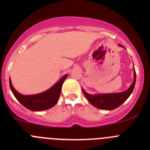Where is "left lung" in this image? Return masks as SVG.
<instances>
[{
  "label": "left lung",
  "mask_w": 150,
  "mask_h": 150,
  "mask_svg": "<svg viewBox=\"0 0 150 150\" xmlns=\"http://www.w3.org/2000/svg\"><path fill=\"white\" fill-rule=\"evenodd\" d=\"M120 47H123L121 44H118ZM135 81H136V73H135V68H134V81L130 85L129 89L124 92L119 93H110V94H97V95H89L86 93L83 89V93L89 103L94 107L98 109L104 110H112L121 106L123 103L127 100L132 94L135 87Z\"/></svg>",
  "instance_id": "left-lung-1"
}]
</instances>
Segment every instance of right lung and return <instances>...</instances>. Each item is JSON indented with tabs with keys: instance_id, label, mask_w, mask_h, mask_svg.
I'll use <instances>...</instances> for the list:
<instances>
[{
	"instance_id": "add662e5",
	"label": "right lung",
	"mask_w": 150,
	"mask_h": 150,
	"mask_svg": "<svg viewBox=\"0 0 150 150\" xmlns=\"http://www.w3.org/2000/svg\"><path fill=\"white\" fill-rule=\"evenodd\" d=\"M67 75H68L67 74L63 76L58 83H56L48 90L36 95L24 96L20 94L12 86L10 79H9V86L15 97L23 107L32 111H43L54 107L57 103L61 94L63 83L67 78Z\"/></svg>"
}]
</instances>
